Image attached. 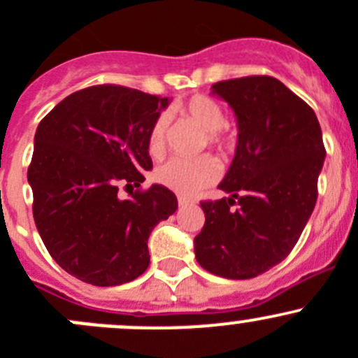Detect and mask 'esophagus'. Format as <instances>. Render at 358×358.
Masks as SVG:
<instances>
[{
    "mask_svg": "<svg viewBox=\"0 0 358 358\" xmlns=\"http://www.w3.org/2000/svg\"><path fill=\"white\" fill-rule=\"evenodd\" d=\"M178 201H179V207H186V205L193 203V201H191L189 198H186V196H178Z\"/></svg>",
    "mask_w": 358,
    "mask_h": 358,
    "instance_id": "34e87169",
    "label": "esophagus"
}]
</instances>
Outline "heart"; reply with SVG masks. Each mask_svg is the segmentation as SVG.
<instances>
[{
    "instance_id": "1",
    "label": "heart",
    "mask_w": 358,
    "mask_h": 358,
    "mask_svg": "<svg viewBox=\"0 0 358 358\" xmlns=\"http://www.w3.org/2000/svg\"><path fill=\"white\" fill-rule=\"evenodd\" d=\"M180 111L207 132L208 146L221 153L231 150L233 137L224 130L226 115L214 99L207 97V95H193L186 104L180 106ZM167 129V115H160L155 120L153 127L148 134V153L153 158L164 157ZM219 174H221V167H219L217 160L205 155V157L194 158V160L174 158V160L167 162L157 171V180L176 193L193 194L210 186L219 178Z\"/></svg>"
}]
</instances>
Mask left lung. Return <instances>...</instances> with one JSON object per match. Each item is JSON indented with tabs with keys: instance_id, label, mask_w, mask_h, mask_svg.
Segmentation results:
<instances>
[{
	"instance_id": "1",
	"label": "left lung",
	"mask_w": 358,
	"mask_h": 358,
	"mask_svg": "<svg viewBox=\"0 0 358 358\" xmlns=\"http://www.w3.org/2000/svg\"><path fill=\"white\" fill-rule=\"evenodd\" d=\"M212 94L235 111L238 141L219 184L229 196L200 201L205 224L194 236V256L217 277L245 280L284 261L298 243L317 203L325 148L313 109L277 78L217 81Z\"/></svg>"
}]
</instances>
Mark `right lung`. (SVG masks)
Returning <instances> with one entry per match:
<instances>
[{
	"label": "right lung",
	"mask_w": 358,
	"mask_h": 358,
	"mask_svg": "<svg viewBox=\"0 0 358 358\" xmlns=\"http://www.w3.org/2000/svg\"><path fill=\"white\" fill-rule=\"evenodd\" d=\"M169 97L120 85L67 95L38 125L27 169L38 233L55 263L99 287L132 282L150 266L148 238L178 210L169 187H139L153 169L148 134Z\"/></svg>",
	"instance_id": "right-lung-1"
}]
</instances>
